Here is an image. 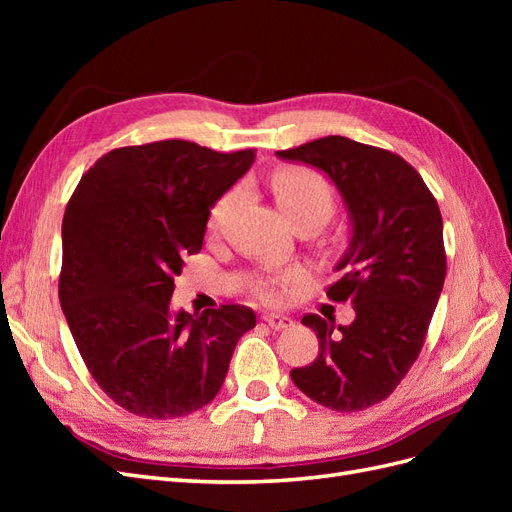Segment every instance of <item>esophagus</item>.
I'll return each mask as SVG.
<instances>
[{"mask_svg":"<svg viewBox=\"0 0 512 512\" xmlns=\"http://www.w3.org/2000/svg\"><path fill=\"white\" fill-rule=\"evenodd\" d=\"M262 320H265L269 327L275 329V331H282V329L292 327V318L280 316V314H265V316H262Z\"/></svg>","mask_w":512,"mask_h":512,"instance_id":"34e87169","label":"esophagus"}]
</instances>
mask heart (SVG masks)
<instances>
[{
  "mask_svg": "<svg viewBox=\"0 0 512 512\" xmlns=\"http://www.w3.org/2000/svg\"><path fill=\"white\" fill-rule=\"evenodd\" d=\"M271 190H273L277 207L282 209V213L288 220L299 218V215H318V218L324 222L333 209L331 185L309 168H282L280 173L273 175ZM237 203H239V190L226 192L211 209V228H222ZM297 277H299L297 273H286L282 277V282L284 284L297 282ZM260 294L269 301H275L280 299L282 290L275 284H267L262 286Z\"/></svg>",
  "mask_w": 512,
  "mask_h": 512,
  "instance_id": "obj_1",
  "label": "heart"
}]
</instances>
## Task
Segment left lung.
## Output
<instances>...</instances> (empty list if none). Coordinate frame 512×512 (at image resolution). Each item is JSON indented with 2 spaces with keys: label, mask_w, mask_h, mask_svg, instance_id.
Wrapping results in <instances>:
<instances>
[{
  "label": "left lung",
  "mask_w": 512,
  "mask_h": 512,
  "mask_svg": "<svg viewBox=\"0 0 512 512\" xmlns=\"http://www.w3.org/2000/svg\"><path fill=\"white\" fill-rule=\"evenodd\" d=\"M286 162L327 175L342 196L350 241L327 290L350 301L354 320L303 316L318 335L312 365L290 371L292 382L316 404L354 412L386 399L423 348L446 275L442 215L421 175L397 153L324 136L275 151Z\"/></svg>",
  "instance_id": "8db88e82"
}]
</instances>
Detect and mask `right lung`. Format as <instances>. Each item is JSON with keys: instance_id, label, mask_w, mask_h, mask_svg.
Here are the masks:
<instances>
[{"instance_id": "right-lung-1", "label": "right lung", "mask_w": 512, "mask_h": 512, "mask_svg": "<svg viewBox=\"0 0 512 512\" xmlns=\"http://www.w3.org/2000/svg\"><path fill=\"white\" fill-rule=\"evenodd\" d=\"M256 160L190 141L108 151L83 175L61 224L59 301L89 374L143 418H179L222 389L243 305L188 314L170 307L183 258L203 250L215 203Z\"/></svg>"}]
</instances>
